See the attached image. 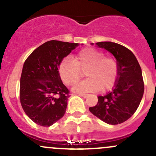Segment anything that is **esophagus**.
Instances as JSON below:
<instances>
[{
  "instance_id": "obj_1",
  "label": "esophagus",
  "mask_w": 156,
  "mask_h": 156,
  "mask_svg": "<svg viewBox=\"0 0 156 156\" xmlns=\"http://www.w3.org/2000/svg\"><path fill=\"white\" fill-rule=\"evenodd\" d=\"M79 94L81 96H82V97H87L88 96L87 94H84V93H81V94Z\"/></svg>"
}]
</instances>
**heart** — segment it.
Instances as JSON below:
<instances>
[{
	"label": "heart",
	"instance_id": "obj_1",
	"mask_svg": "<svg viewBox=\"0 0 156 156\" xmlns=\"http://www.w3.org/2000/svg\"><path fill=\"white\" fill-rule=\"evenodd\" d=\"M87 79L75 86L74 90L95 92L103 88L108 90L115 86L119 78V64L114 57L104 56L103 52L87 48L80 50L72 57L65 58L58 66V73L65 84L72 86L81 78L85 71Z\"/></svg>",
	"mask_w": 156,
	"mask_h": 156
}]
</instances>
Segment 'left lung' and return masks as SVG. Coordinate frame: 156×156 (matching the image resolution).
Segmentation results:
<instances>
[{"label": "left lung", "instance_id": "8db88e82", "mask_svg": "<svg viewBox=\"0 0 156 156\" xmlns=\"http://www.w3.org/2000/svg\"><path fill=\"white\" fill-rule=\"evenodd\" d=\"M97 45L114 55L119 64V78L112 91L98 97V103L90 107L93 115L109 125H119L130 119L137 109L144 92L140 66L129 49L113 42Z\"/></svg>", "mask_w": 156, "mask_h": 156}]
</instances>
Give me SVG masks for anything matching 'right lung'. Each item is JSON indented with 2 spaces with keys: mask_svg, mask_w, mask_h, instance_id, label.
I'll list each match as a JSON object with an SVG mask.
<instances>
[{
  "mask_svg": "<svg viewBox=\"0 0 156 156\" xmlns=\"http://www.w3.org/2000/svg\"><path fill=\"white\" fill-rule=\"evenodd\" d=\"M77 46L76 43L49 41L25 61L20 100L26 114L37 125L49 127L63 117L70 91L61 81L58 66Z\"/></svg>",
  "mask_w": 156,
  "mask_h": 156,
  "instance_id": "right-lung-1",
  "label": "right lung"
}]
</instances>
